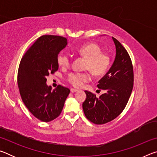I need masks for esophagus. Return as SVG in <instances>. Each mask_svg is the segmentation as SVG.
I'll return each instance as SVG.
<instances>
[{
  "label": "esophagus",
  "mask_w": 157,
  "mask_h": 157,
  "mask_svg": "<svg viewBox=\"0 0 157 157\" xmlns=\"http://www.w3.org/2000/svg\"><path fill=\"white\" fill-rule=\"evenodd\" d=\"M77 91H78V90H77V89H71V93H75Z\"/></svg>",
  "instance_id": "1"
}]
</instances>
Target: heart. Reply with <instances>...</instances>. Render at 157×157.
I'll return each instance as SVG.
<instances>
[{"mask_svg": "<svg viewBox=\"0 0 157 157\" xmlns=\"http://www.w3.org/2000/svg\"><path fill=\"white\" fill-rule=\"evenodd\" d=\"M79 55L86 59L85 68L89 70L93 75L101 76L107 72L110 65V56L107 53L102 52V49L96 44H84L78 50ZM57 62L62 67H68L71 59L68 55L60 54L57 58ZM90 79L86 73H71L68 75V80L73 86L79 88Z\"/></svg>", "mask_w": 157, "mask_h": 157, "instance_id": "obj_1", "label": "heart"}]
</instances>
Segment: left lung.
I'll list each match as a JSON object with an SVG mask.
<instances>
[{"instance_id":"obj_1","label":"left lung","mask_w":157,"mask_h":157,"mask_svg":"<svg viewBox=\"0 0 157 157\" xmlns=\"http://www.w3.org/2000/svg\"><path fill=\"white\" fill-rule=\"evenodd\" d=\"M112 39L116 46L115 59L97 85L105 93L96 98L91 92L85 91L86 98L82 103L85 116L97 124L107 123L120 115L133 89L134 73L131 59L120 42L114 37Z\"/></svg>"}]
</instances>
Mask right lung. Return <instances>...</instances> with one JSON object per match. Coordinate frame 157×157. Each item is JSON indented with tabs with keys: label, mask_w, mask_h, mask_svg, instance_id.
<instances>
[{
	"label": "right lung",
	"mask_w": 157,
	"mask_h": 157,
	"mask_svg": "<svg viewBox=\"0 0 157 157\" xmlns=\"http://www.w3.org/2000/svg\"><path fill=\"white\" fill-rule=\"evenodd\" d=\"M68 44L65 37L44 35L37 39L21 59L17 82L21 98L34 116L50 122L60 115L70 90L46 84V77L58 70L59 53Z\"/></svg>",
	"instance_id": "obj_1"
}]
</instances>
